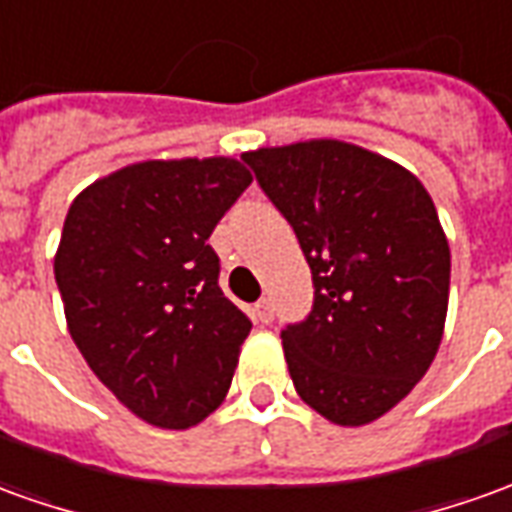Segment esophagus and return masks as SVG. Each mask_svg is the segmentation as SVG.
I'll list each match as a JSON object with an SVG mask.
<instances>
[{
    "label": "esophagus",
    "mask_w": 512,
    "mask_h": 512,
    "mask_svg": "<svg viewBox=\"0 0 512 512\" xmlns=\"http://www.w3.org/2000/svg\"><path fill=\"white\" fill-rule=\"evenodd\" d=\"M255 318L260 321V324H271V321H274V307H271V302H268V299H260V302H257Z\"/></svg>",
    "instance_id": "34e87169"
}]
</instances>
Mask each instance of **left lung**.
I'll return each instance as SVG.
<instances>
[{
  "instance_id": "1",
  "label": "left lung",
  "mask_w": 512,
  "mask_h": 512,
  "mask_svg": "<svg viewBox=\"0 0 512 512\" xmlns=\"http://www.w3.org/2000/svg\"><path fill=\"white\" fill-rule=\"evenodd\" d=\"M244 163L313 274L310 313L282 330L293 388L332 424L380 418L441 346L452 257L430 194L343 141L257 149Z\"/></svg>"
}]
</instances>
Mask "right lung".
I'll return each mask as SVG.
<instances>
[{
    "label": "right lung",
    "mask_w": 512,
    "mask_h": 512,
    "mask_svg": "<svg viewBox=\"0 0 512 512\" xmlns=\"http://www.w3.org/2000/svg\"><path fill=\"white\" fill-rule=\"evenodd\" d=\"M249 182L232 157L146 160L85 188L63 224L55 282L71 338L116 399L163 430L221 405L252 330L207 244Z\"/></svg>",
    "instance_id": "1"
}]
</instances>
